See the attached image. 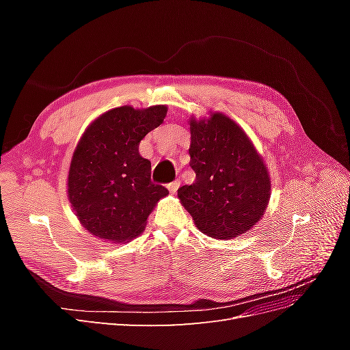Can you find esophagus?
Returning a JSON list of instances; mask_svg holds the SVG:
<instances>
[{
  "mask_svg": "<svg viewBox=\"0 0 350 350\" xmlns=\"http://www.w3.org/2000/svg\"><path fill=\"white\" fill-rule=\"evenodd\" d=\"M179 185H181V181H179V179H176V181H174V183H171V184H167L169 193H171V194H175V193L178 191Z\"/></svg>",
  "mask_w": 350,
  "mask_h": 350,
  "instance_id": "1",
  "label": "esophagus"
}]
</instances>
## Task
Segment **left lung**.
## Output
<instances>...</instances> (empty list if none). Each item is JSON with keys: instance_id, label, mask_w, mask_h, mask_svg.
<instances>
[{"instance_id": "1", "label": "left lung", "mask_w": 350, "mask_h": 350, "mask_svg": "<svg viewBox=\"0 0 350 350\" xmlns=\"http://www.w3.org/2000/svg\"><path fill=\"white\" fill-rule=\"evenodd\" d=\"M189 166L196 181L178 189L181 204L204 235L232 239L262 217L270 200V175L262 157L229 116L189 120Z\"/></svg>"}]
</instances>
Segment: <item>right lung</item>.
<instances>
[{
  "instance_id": "1",
  "label": "right lung",
  "mask_w": 350,
  "mask_h": 350,
  "mask_svg": "<svg viewBox=\"0 0 350 350\" xmlns=\"http://www.w3.org/2000/svg\"><path fill=\"white\" fill-rule=\"evenodd\" d=\"M167 108L120 107L94 120L72 153L68 200L80 224L96 238L129 242L143 234L157 201L169 194L150 179L149 159L139 153L147 133L165 120Z\"/></svg>"
}]
</instances>
